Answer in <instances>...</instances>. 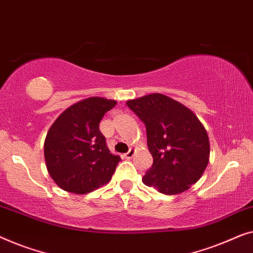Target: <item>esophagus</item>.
<instances>
[{"label":"esophagus","mask_w":253,"mask_h":253,"mask_svg":"<svg viewBox=\"0 0 253 253\" xmlns=\"http://www.w3.org/2000/svg\"><path fill=\"white\" fill-rule=\"evenodd\" d=\"M134 154H135V150H134V149H130L129 151L126 152V154H125V157H126V159H130V158H133Z\"/></svg>","instance_id":"34e87169"}]
</instances>
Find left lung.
<instances>
[{
  "instance_id": "obj_1",
  "label": "left lung",
  "mask_w": 253,
  "mask_h": 253,
  "mask_svg": "<svg viewBox=\"0 0 253 253\" xmlns=\"http://www.w3.org/2000/svg\"><path fill=\"white\" fill-rule=\"evenodd\" d=\"M127 106L145 125L154 158L143 183L165 195L189 189L204 173L210 156L209 136L199 119L187 106L163 94L130 99Z\"/></svg>"
}]
</instances>
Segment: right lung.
Segmentation results:
<instances>
[{
    "label": "right lung",
    "mask_w": 253,
    "mask_h": 253,
    "mask_svg": "<svg viewBox=\"0 0 253 253\" xmlns=\"http://www.w3.org/2000/svg\"><path fill=\"white\" fill-rule=\"evenodd\" d=\"M116 101L90 97L66 109L49 129L44 142L48 172L57 186L87 194L108 183L119 156L110 154L99 123Z\"/></svg>",
    "instance_id": "right-lung-1"
}]
</instances>
